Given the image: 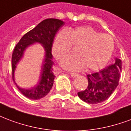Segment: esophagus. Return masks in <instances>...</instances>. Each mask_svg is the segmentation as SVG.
Returning a JSON list of instances; mask_svg holds the SVG:
<instances>
[{
	"label": "esophagus",
	"instance_id": "esophagus-1",
	"mask_svg": "<svg viewBox=\"0 0 131 131\" xmlns=\"http://www.w3.org/2000/svg\"><path fill=\"white\" fill-rule=\"evenodd\" d=\"M70 75L71 77H73V78H75L76 76H78V73H70Z\"/></svg>",
	"mask_w": 131,
	"mask_h": 131
}]
</instances>
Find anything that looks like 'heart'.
Here are the masks:
<instances>
[{
	"label": "heart",
	"instance_id": "heart-1",
	"mask_svg": "<svg viewBox=\"0 0 131 131\" xmlns=\"http://www.w3.org/2000/svg\"><path fill=\"white\" fill-rule=\"evenodd\" d=\"M77 47L75 54L61 62L64 68L79 71L87 67L88 70H96L105 66L114 51V41L107 34H101L91 26H80L62 30L53 42V56L58 60L66 58Z\"/></svg>",
	"mask_w": 131,
	"mask_h": 131
}]
</instances>
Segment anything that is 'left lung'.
<instances>
[{"instance_id": "left-lung-1", "label": "left lung", "mask_w": 131, "mask_h": 131, "mask_svg": "<svg viewBox=\"0 0 131 131\" xmlns=\"http://www.w3.org/2000/svg\"><path fill=\"white\" fill-rule=\"evenodd\" d=\"M115 62L99 72L88 74V86L78 92V97L90 104H96L107 100L119 85L122 71V60L115 58Z\"/></svg>"}]
</instances>
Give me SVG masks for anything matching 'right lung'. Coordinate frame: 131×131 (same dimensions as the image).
Here are the masks:
<instances>
[{
    "label": "right lung",
    "instance_id": "right-lung-1",
    "mask_svg": "<svg viewBox=\"0 0 131 131\" xmlns=\"http://www.w3.org/2000/svg\"><path fill=\"white\" fill-rule=\"evenodd\" d=\"M64 25V22L60 19H45L35 28L24 35L15 46L12 57V78L17 88L26 97L33 100L40 99L47 95L53 87L56 75L53 73L54 62L51 53L52 46L56 34ZM35 43L41 44L45 48V52L39 81L38 84L32 88H20L15 82L14 78L16 66L23 57L26 48Z\"/></svg>",
    "mask_w": 131,
    "mask_h": 131
}]
</instances>
